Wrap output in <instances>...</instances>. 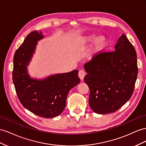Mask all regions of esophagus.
Listing matches in <instances>:
<instances>
[{
    "label": "esophagus",
    "instance_id": "1",
    "mask_svg": "<svg viewBox=\"0 0 146 146\" xmlns=\"http://www.w3.org/2000/svg\"><path fill=\"white\" fill-rule=\"evenodd\" d=\"M86 72L84 70H80V72H79V73H78V76L79 77H80V78L81 79V80H83V79H84L85 75H86Z\"/></svg>",
    "mask_w": 146,
    "mask_h": 146
}]
</instances>
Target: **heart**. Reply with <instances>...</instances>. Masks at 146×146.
Masks as SVG:
<instances>
[{
	"mask_svg": "<svg viewBox=\"0 0 146 146\" xmlns=\"http://www.w3.org/2000/svg\"><path fill=\"white\" fill-rule=\"evenodd\" d=\"M95 37H96V35L95 34H90L86 36L82 41V43L85 44L89 43L95 39L92 46V51L94 52H97L101 51L102 49L106 46L108 44V39L105 36L100 35L96 38H95Z\"/></svg>",
	"mask_w": 146,
	"mask_h": 146,
	"instance_id": "heart-1",
	"label": "heart"
}]
</instances>
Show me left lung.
I'll list each match as a JSON object with an SVG mask.
<instances>
[{"mask_svg": "<svg viewBox=\"0 0 146 146\" xmlns=\"http://www.w3.org/2000/svg\"><path fill=\"white\" fill-rule=\"evenodd\" d=\"M113 52L95 54L84 64V80L90 89V107L97 114L118 110L131 97L138 76L136 51L123 34Z\"/></svg>", "mask_w": 146, "mask_h": 146, "instance_id": "1", "label": "left lung"}]
</instances>
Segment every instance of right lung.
<instances>
[{"mask_svg": "<svg viewBox=\"0 0 146 146\" xmlns=\"http://www.w3.org/2000/svg\"><path fill=\"white\" fill-rule=\"evenodd\" d=\"M42 38L40 31H33L26 36L15 53L12 76L22 105L40 117L53 118L63 112L69 91L80 82V79L77 70L41 80L30 77L27 66L35 52L37 41Z\"/></svg>", "mask_w": 146, "mask_h": 146, "instance_id": "obj_1", "label": "right lung"}]
</instances>
